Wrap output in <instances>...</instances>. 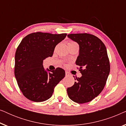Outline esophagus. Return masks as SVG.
Instances as JSON below:
<instances>
[{"label":"esophagus","instance_id":"obj_1","mask_svg":"<svg viewBox=\"0 0 126 126\" xmlns=\"http://www.w3.org/2000/svg\"><path fill=\"white\" fill-rule=\"evenodd\" d=\"M65 76H70V73H69L68 72H65Z\"/></svg>","mask_w":126,"mask_h":126}]
</instances>
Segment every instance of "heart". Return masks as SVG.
Returning a JSON list of instances; mask_svg holds the SVG:
<instances>
[{"label":"heart","mask_w":126,"mask_h":126,"mask_svg":"<svg viewBox=\"0 0 126 126\" xmlns=\"http://www.w3.org/2000/svg\"><path fill=\"white\" fill-rule=\"evenodd\" d=\"M69 44H76V43H75V42H72V41H71V42H70L68 43V45Z\"/></svg>","instance_id":"1"}]
</instances>
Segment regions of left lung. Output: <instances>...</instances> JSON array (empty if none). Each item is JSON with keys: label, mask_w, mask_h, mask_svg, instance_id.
<instances>
[{"label": "left lung", "mask_w": 126, "mask_h": 126, "mask_svg": "<svg viewBox=\"0 0 126 126\" xmlns=\"http://www.w3.org/2000/svg\"><path fill=\"white\" fill-rule=\"evenodd\" d=\"M68 37L79 45L76 64L80 66L82 75L81 77L75 78L77 81L68 88V96L79 104L89 102L103 91L109 75L110 65L106 46L92 34H71Z\"/></svg>", "instance_id": "left-lung-1"}]
</instances>
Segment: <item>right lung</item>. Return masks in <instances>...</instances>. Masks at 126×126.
Here are the masks:
<instances>
[{"label": "right lung", "mask_w": 126, "mask_h": 126, "mask_svg": "<svg viewBox=\"0 0 126 126\" xmlns=\"http://www.w3.org/2000/svg\"><path fill=\"white\" fill-rule=\"evenodd\" d=\"M66 33L33 32L22 39L15 56L14 73L17 83L27 99L42 102L52 96L54 87L65 76V70H45L43 61L53 54L54 48Z\"/></svg>", "instance_id": "1"}]
</instances>
